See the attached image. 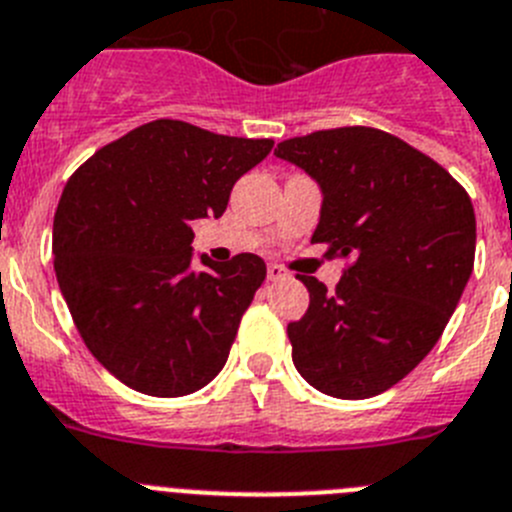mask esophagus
<instances>
[{"instance_id":"obj_1","label":"esophagus","mask_w":512,"mask_h":512,"mask_svg":"<svg viewBox=\"0 0 512 512\" xmlns=\"http://www.w3.org/2000/svg\"><path fill=\"white\" fill-rule=\"evenodd\" d=\"M281 278H286V270H283L281 265L270 262V265H268V281H281Z\"/></svg>"}]
</instances>
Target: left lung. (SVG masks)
<instances>
[{"instance_id":"left-lung-1","label":"left lung","mask_w":512,"mask_h":512,"mask_svg":"<svg viewBox=\"0 0 512 512\" xmlns=\"http://www.w3.org/2000/svg\"><path fill=\"white\" fill-rule=\"evenodd\" d=\"M275 157L322 188L311 242L345 257L335 293L311 275L309 309L288 324L296 371L322 394L368 399L433 350L474 268L471 198L441 164L368 126L314 131Z\"/></svg>"}]
</instances>
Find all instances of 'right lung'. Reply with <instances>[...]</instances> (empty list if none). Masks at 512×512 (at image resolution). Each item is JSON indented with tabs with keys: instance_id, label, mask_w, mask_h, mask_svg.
<instances>
[{
	"instance_id": "obj_1",
	"label": "right lung",
	"mask_w": 512,
	"mask_h": 512,
	"mask_svg": "<svg viewBox=\"0 0 512 512\" xmlns=\"http://www.w3.org/2000/svg\"><path fill=\"white\" fill-rule=\"evenodd\" d=\"M273 139L151 121L92 154L53 216V270L84 345L149 397H185L224 368L265 281L252 252L193 270V221L226 211Z\"/></svg>"
}]
</instances>
